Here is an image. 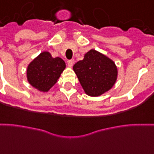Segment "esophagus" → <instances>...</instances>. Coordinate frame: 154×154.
I'll return each instance as SVG.
<instances>
[{"mask_svg": "<svg viewBox=\"0 0 154 154\" xmlns=\"http://www.w3.org/2000/svg\"><path fill=\"white\" fill-rule=\"evenodd\" d=\"M73 64H74V60H68V67H70V68H71V67H72V66H73Z\"/></svg>", "mask_w": 154, "mask_h": 154, "instance_id": "34e87169", "label": "esophagus"}]
</instances>
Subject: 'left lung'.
I'll return each instance as SVG.
<instances>
[{
  "label": "left lung",
  "instance_id": "8db88e82",
  "mask_svg": "<svg viewBox=\"0 0 154 154\" xmlns=\"http://www.w3.org/2000/svg\"><path fill=\"white\" fill-rule=\"evenodd\" d=\"M73 70L86 94L99 96L112 88L117 80L118 69L113 61L94 50L76 63Z\"/></svg>",
  "mask_w": 154,
  "mask_h": 154
}]
</instances>
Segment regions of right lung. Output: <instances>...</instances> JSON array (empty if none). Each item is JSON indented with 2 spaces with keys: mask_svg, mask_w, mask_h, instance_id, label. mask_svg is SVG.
Here are the masks:
<instances>
[{
  "mask_svg": "<svg viewBox=\"0 0 154 154\" xmlns=\"http://www.w3.org/2000/svg\"><path fill=\"white\" fill-rule=\"evenodd\" d=\"M65 67L60 57L53 58L49 52H42L28 65V82L39 91H47L56 83Z\"/></svg>",
  "mask_w": 154,
  "mask_h": 154,
  "instance_id": "obj_1",
  "label": "right lung"
}]
</instances>
